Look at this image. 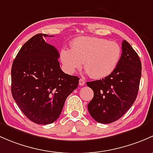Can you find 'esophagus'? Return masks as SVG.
<instances>
[{"label": "esophagus", "mask_w": 153, "mask_h": 153, "mask_svg": "<svg viewBox=\"0 0 153 153\" xmlns=\"http://www.w3.org/2000/svg\"><path fill=\"white\" fill-rule=\"evenodd\" d=\"M79 84L80 86L84 85L85 84V81L84 79H80L79 81Z\"/></svg>", "instance_id": "1"}]
</instances>
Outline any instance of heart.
Returning <instances> with one entry per match:
<instances>
[{
	"label": "heart",
	"instance_id": "obj_1",
	"mask_svg": "<svg viewBox=\"0 0 153 153\" xmlns=\"http://www.w3.org/2000/svg\"><path fill=\"white\" fill-rule=\"evenodd\" d=\"M122 56V48L115 41L96 37H79L71 44V49L63 48L59 59L65 71L73 74L84 65L92 78L110 76L117 68Z\"/></svg>",
	"mask_w": 153,
	"mask_h": 153
}]
</instances>
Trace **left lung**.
<instances>
[{"instance_id": "8db88e82", "label": "left lung", "mask_w": 153, "mask_h": 153, "mask_svg": "<svg viewBox=\"0 0 153 153\" xmlns=\"http://www.w3.org/2000/svg\"><path fill=\"white\" fill-rule=\"evenodd\" d=\"M122 46V56L116 70L105 79L87 82L94 94L88 109L99 123L109 124L120 119L131 108L138 95L141 62L128 42L123 40Z\"/></svg>"}]
</instances>
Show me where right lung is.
Masks as SVG:
<instances>
[{"label": "right lung", "mask_w": 153, "mask_h": 153, "mask_svg": "<svg viewBox=\"0 0 153 153\" xmlns=\"http://www.w3.org/2000/svg\"><path fill=\"white\" fill-rule=\"evenodd\" d=\"M37 34L22 46L12 66V94L20 111L31 122L53 123L65 100L78 87L79 78L60 68L59 53Z\"/></svg>", "instance_id": "add662e5"}]
</instances>
